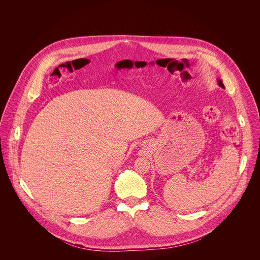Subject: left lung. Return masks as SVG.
<instances>
[{"label": "left lung", "mask_w": 260, "mask_h": 260, "mask_svg": "<svg viewBox=\"0 0 260 260\" xmlns=\"http://www.w3.org/2000/svg\"><path fill=\"white\" fill-rule=\"evenodd\" d=\"M217 82H218V85H219L220 87H222V88H225V87H224V84L222 83V80H221V79H219V78H218V79H217Z\"/></svg>", "instance_id": "1"}]
</instances>
